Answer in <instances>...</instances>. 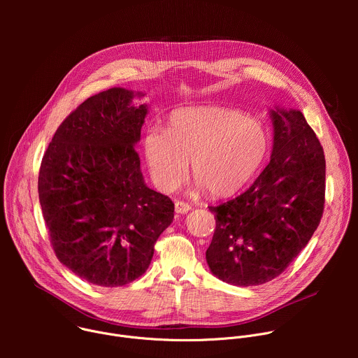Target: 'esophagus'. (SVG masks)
Masks as SVG:
<instances>
[{"label":"esophagus","instance_id":"1","mask_svg":"<svg viewBox=\"0 0 358 358\" xmlns=\"http://www.w3.org/2000/svg\"><path fill=\"white\" fill-rule=\"evenodd\" d=\"M174 207H176V213L177 214H187L189 210H191V206L188 202H184V201H177L176 203H174Z\"/></svg>","mask_w":358,"mask_h":358}]
</instances>
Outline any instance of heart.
Here are the masks:
<instances>
[{"label": "heart", "instance_id": "1", "mask_svg": "<svg viewBox=\"0 0 358 358\" xmlns=\"http://www.w3.org/2000/svg\"><path fill=\"white\" fill-rule=\"evenodd\" d=\"M143 148L156 185L174 191L188 174L211 196H231L258 171L269 151L268 130L242 112L224 108H185L173 112L167 131L145 130Z\"/></svg>", "mask_w": 358, "mask_h": 358}]
</instances>
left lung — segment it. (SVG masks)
I'll return each instance as SVG.
<instances>
[{
  "mask_svg": "<svg viewBox=\"0 0 358 358\" xmlns=\"http://www.w3.org/2000/svg\"><path fill=\"white\" fill-rule=\"evenodd\" d=\"M269 164L236 198L218 207L206 252L211 272L235 286L279 276L317 229L326 191V160L313 129L299 110H271Z\"/></svg>",
  "mask_w": 358,
  "mask_h": 358,
  "instance_id": "left-lung-1",
  "label": "left lung"
}]
</instances>
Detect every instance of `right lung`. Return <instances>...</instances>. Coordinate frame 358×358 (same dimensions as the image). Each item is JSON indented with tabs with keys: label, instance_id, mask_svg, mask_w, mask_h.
<instances>
[{
	"label": "right lung",
	"instance_id": "obj_1",
	"mask_svg": "<svg viewBox=\"0 0 358 358\" xmlns=\"http://www.w3.org/2000/svg\"><path fill=\"white\" fill-rule=\"evenodd\" d=\"M133 97L112 87L85 100L58 127L38 177L57 258L105 287L140 278L174 218L173 201L144 184L134 144L147 105L134 106Z\"/></svg>",
	"mask_w": 358,
	"mask_h": 358
}]
</instances>
